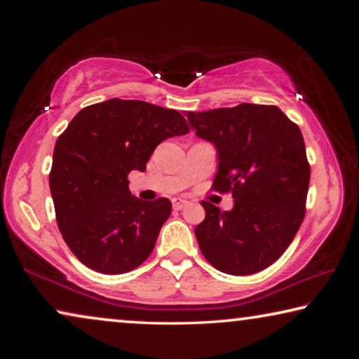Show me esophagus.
Returning <instances> with one entry per match:
<instances>
[{
    "instance_id": "1",
    "label": "esophagus",
    "mask_w": 359,
    "mask_h": 359,
    "mask_svg": "<svg viewBox=\"0 0 359 359\" xmlns=\"http://www.w3.org/2000/svg\"><path fill=\"white\" fill-rule=\"evenodd\" d=\"M187 205V201L185 199H182V198H174L172 199V208L175 209V210H182Z\"/></svg>"
}]
</instances>
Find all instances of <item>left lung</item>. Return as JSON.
<instances>
[{"mask_svg": "<svg viewBox=\"0 0 359 359\" xmlns=\"http://www.w3.org/2000/svg\"><path fill=\"white\" fill-rule=\"evenodd\" d=\"M194 135L217 149L214 190L233 191L234 208L222 212L203 201L196 234L215 269L250 276L282 257L306 214L311 166L299 126L277 106L242 102L188 112Z\"/></svg>", "mask_w": 359, "mask_h": 359, "instance_id": "8db88e82", "label": "left lung"}]
</instances>
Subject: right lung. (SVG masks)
I'll return each instance as SVG.
<instances>
[{
    "mask_svg": "<svg viewBox=\"0 0 359 359\" xmlns=\"http://www.w3.org/2000/svg\"><path fill=\"white\" fill-rule=\"evenodd\" d=\"M188 131L180 112L137 100H107L71 120L53 149L48 184L58 228L81 263L125 274L149 258L172 205L136 198L128 174L144 172L158 144Z\"/></svg>",
    "mask_w": 359,
    "mask_h": 359,
    "instance_id": "obj_1",
    "label": "right lung"
}]
</instances>
